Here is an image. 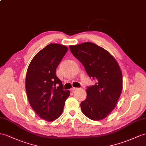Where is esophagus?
Instances as JSON below:
<instances>
[{
	"instance_id": "obj_1",
	"label": "esophagus",
	"mask_w": 146,
	"mask_h": 146,
	"mask_svg": "<svg viewBox=\"0 0 146 146\" xmlns=\"http://www.w3.org/2000/svg\"><path fill=\"white\" fill-rule=\"evenodd\" d=\"M78 88H72V89H70V90H71V91H72V92H73L74 91H75L76 90V89H77Z\"/></svg>"
}]
</instances>
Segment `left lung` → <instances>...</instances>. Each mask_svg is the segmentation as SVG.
<instances>
[{"instance_id": "8db88e82", "label": "left lung", "mask_w": 146, "mask_h": 146, "mask_svg": "<svg viewBox=\"0 0 146 146\" xmlns=\"http://www.w3.org/2000/svg\"><path fill=\"white\" fill-rule=\"evenodd\" d=\"M72 54L83 65L96 83L88 87L87 97L81 103L83 113L92 120L105 118L114 109L122 91V73L109 52L92 42L70 46Z\"/></svg>"}]
</instances>
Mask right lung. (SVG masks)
<instances>
[{"mask_svg":"<svg viewBox=\"0 0 146 146\" xmlns=\"http://www.w3.org/2000/svg\"><path fill=\"white\" fill-rule=\"evenodd\" d=\"M68 48L50 44L37 53L29 63L25 88L28 101L39 117L52 121L62 114L70 92L64 91L56 69Z\"/></svg>","mask_w":146,"mask_h":146,"instance_id":"add662e5","label":"right lung"}]
</instances>
